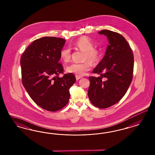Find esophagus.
Wrapping results in <instances>:
<instances>
[{
  "instance_id": "34e87169",
  "label": "esophagus",
  "mask_w": 155,
  "mask_h": 155,
  "mask_svg": "<svg viewBox=\"0 0 155 155\" xmlns=\"http://www.w3.org/2000/svg\"><path fill=\"white\" fill-rule=\"evenodd\" d=\"M75 78H76V80H78L81 79V78H82V77H81V76H78V75H75Z\"/></svg>"
}]
</instances>
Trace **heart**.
Returning <instances> with one entry per match:
<instances>
[{
  "label": "heart",
  "instance_id": "obj_1",
  "mask_svg": "<svg viewBox=\"0 0 155 155\" xmlns=\"http://www.w3.org/2000/svg\"><path fill=\"white\" fill-rule=\"evenodd\" d=\"M75 46L81 51L84 52V60H89L92 64L98 62L101 57V52L98 49L94 48L93 41L87 37L80 38L75 42ZM60 58L64 62H68L71 60V49L69 47L64 48L60 51ZM91 64L89 61L82 63H72L66 67V71L74 73L77 75L82 76L86 74L91 69Z\"/></svg>",
  "mask_w": 155,
  "mask_h": 155
}]
</instances>
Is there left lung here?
Instances as JSON below:
<instances>
[{"mask_svg":"<svg viewBox=\"0 0 155 155\" xmlns=\"http://www.w3.org/2000/svg\"><path fill=\"white\" fill-rule=\"evenodd\" d=\"M99 34L108 38L105 54L89 77L88 96L91 103L99 108L109 107L118 102L131 83L134 58L127 40L119 33L103 29Z\"/></svg>","mask_w":155,"mask_h":155,"instance_id":"obj_1","label":"left lung"}]
</instances>
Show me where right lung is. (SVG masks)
I'll return each mask as SVG.
<instances>
[{"label": "right lung", "instance_id": "obj_1", "mask_svg": "<svg viewBox=\"0 0 155 155\" xmlns=\"http://www.w3.org/2000/svg\"><path fill=\"white\" fill-rule=\"evenodd\" d=\"M66 40L44 37L33 41L21 57L22 83L33 101L40 107L56 111L65 106L70 98L69 89L75 83L72 73L64 71L60 51Z\"/></svg>", "mask_w": 155, "mask_h": 155}]
</instances>
